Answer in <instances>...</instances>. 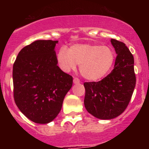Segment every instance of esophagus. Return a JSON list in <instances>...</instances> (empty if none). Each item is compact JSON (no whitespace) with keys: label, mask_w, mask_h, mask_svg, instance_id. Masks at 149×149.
I'll list each match as a JSON object with an SVG mask.
<instances>
[{"label":"esophagus","mask_w":149,"mask_h":149,"mask_svg":"<svg viewBox=\"0 0 149 149\" xmlns=\"http://www.w3.org/2000/svg\"><path fill=\"white\" fill-rule=\"evenodd\" d=\"M73 83H74L75 84H78L80 83V80H79L78 78H74L73 79Z\"/></svg>","instance_id":"esophagus-1"}]
</instances>
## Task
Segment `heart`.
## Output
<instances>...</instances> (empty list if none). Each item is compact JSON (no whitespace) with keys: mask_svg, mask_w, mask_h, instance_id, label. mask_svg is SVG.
Masks as SVG:
<instances>
[{"mask_svg":"<svg viewBox=\"0 0 149 149\" xmlns=\"http://www.w3.org/2000/svg\"><path fill=\"white\" fill-rule=\"evenodd\" d=\"M56 61L63 71L70 72L79 65V70L84 78L97 81L110 71L115 61V54L108 46L76 44L68 51L61 47L56 55Z\"/></svg>","mask_w":149,"mask_h":149,"instance_id":"1","label":"heart"}]
</instances>
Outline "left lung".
Segmentation results:
<instances>
[{
	"label": "left lung",
	"mask_w": 149,
	"mask_h": 149,
	"mask_svg": "<svg viewBox=\"0 0 149 149\" xmlns=\"http://www.w3.org/2000/svg\"><path fill=\"white\" fill-rule=\"evenodd\" d=\"M111 43L118 54L114 69L98 82H85L84 106L91 115L110 120L121 115L130 101L136 83L134 58L125 44L115 39Z\"/></svg>",
	"instance_id": "obj_1"
}]
</instances>
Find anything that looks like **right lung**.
Masks as SVG:
<instances>
[{
	"label": "right lung",
	"mask_w": 149,
	"mask_h": 149,
	"mask_svg": "<svg viewBox=\"0 0 149 149\" xmlns=\"http://www.w3.org/2000/svg\"><path fill=\"white\" fill-rule=\"evenodd\" d=\"M58 42L37 40L22 49L13 63L15 103L26 118L39 124L56 118L73 84V77L57 65Z\"/></svg>",
	"instance_id": "obj_1"
}]
</instances>
